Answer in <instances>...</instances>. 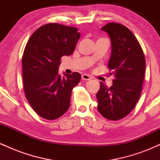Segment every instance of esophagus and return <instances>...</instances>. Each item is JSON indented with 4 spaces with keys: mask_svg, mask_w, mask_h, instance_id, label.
Segmentation results:
<instances>
[{
    "mask_svg": "<svg viewBox=\"0 0 160 160\" xmlns=\"http://www.w3.org/2000/svg\"><path fill=\"white\" fill-rule=\"evenodd\" d=\"M82 79L83 80H89L91 79V78H90V76H89L88 74H84L82 75Z\"/></svg>",
    "mask_w": 160,
    "mask_h": 160,
    "instance_id": "34e87169",
    "label": "esophagus"
}]
</instances>
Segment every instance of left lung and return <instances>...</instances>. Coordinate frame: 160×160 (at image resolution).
<instances>
[{
	"instance_id": "8db88e82",
	"label": "left lung",
	"mask_w": 160,
	"mask_h": 160,
	"mask_svg": "<svg viewBox=\"0 0 160 160\" xmlns=\"http://www.w3.org/2000/svg\"><path fill=\"white\" fill-rule=\"evenodd\" d=\"M102 30L111 38L108 66L114 79L111 87L100 82L96 94L98 111L106 119L118 120L132 111L140 98L146 62L140 43L128 28L111 22Z\"/></svg>"
}]
</instances>
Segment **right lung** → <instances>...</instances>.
<instances>
[{
  "label": "right lung",
  "instance_id": "add662e5",
  "mask_svg": "<svg viewBox=\"0 0 160 160\" xmlns=\"http://www.w3.org/2000/svg\"><path fill=\"white\" fill-rule=\"evenodd\" d=\"M80 34L77 28L58 23L40 27L29 38L22 60L24 90L34 111L46 120H56L68 110L71 92L81 79L78 72L58 74L63 56L74 52Z\"/></svg>",
  "mask_w": 160,
  "mask_h": 160
}]
</instances>
